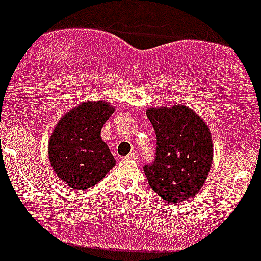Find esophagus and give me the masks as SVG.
I'll list each match as a JSON object with an SVG mask.
<instances>
[{"mask_svg":"<svg viewBox=\"0 0 261 261\" xmlns=\"http://www.w3.org/2000/svg\"><path fill=\"white\" fill-rule=\"evenodd\" d=\"M138 159V155L136 153H130L129 155H127V156L124 158V160H137Z\"/></svg>","mask_w":261,"mask_h":261,"instance_id":"obj_1","label":"esophagus"}]
</instances>
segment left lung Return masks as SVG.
<instances>
[{"instance_id": "left-lung-1", "label": "left lung", "mask_w": 261, "mask_h": 261, "mask_svg": "<svg viewBox=\"0 0 261 261\" xmlns=\"http://www.w3.org/2000/svg\"><path fill=\"white\" fill-rule=\"evenodd\" d=\"M146 116L156 134V156L144 166L151 189L168 203L197 195L213 160L212 134L207 123L185 105L149 107Z\"/></svg>"}]
</instances>
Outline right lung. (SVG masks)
<instances>
[{
  "instance_id": "obj_1",
  "label": "right lung",
  "mask_w": 261,
  "mask_h": 261,
  "mask_svg": "<svg viewBox=\"0 0 261 261\" xmlns=\"http://www.w3.org/2000/svg\"><path fill=\"white\" fill-rule=\"evenodd\" d=\"M116 108L105 99L81 102L55 125L48 144L53 170L74 190H86L99 182L116 165L101 129Z\"/></svg>"
}]
</instances>
